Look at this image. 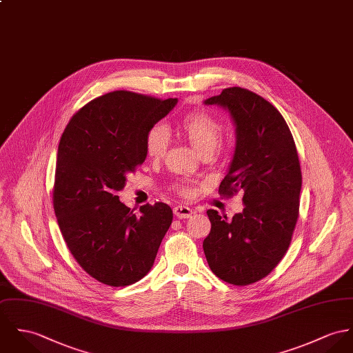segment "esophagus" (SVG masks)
I'll list each match as a JSON object with an SVG mask.
<instances>
[{
    "instance_id": "esophagus-1",
    "label": "esophagus",
    "mask_w": 353,
    "mask_h": 353,
    "mask_svg": "<svg viewBox=\"0 0 353 353\" xmlns=\"http://www.w3.org/2000/svg\"><path fill=\"white\" fill-rule=\"evenodd\" d=\"M174 214L178 217V219H190L192 214H194V212H192L190 208H188V206H183V205H176L175 208H174Z\"/></svg>"
}]
</instances>
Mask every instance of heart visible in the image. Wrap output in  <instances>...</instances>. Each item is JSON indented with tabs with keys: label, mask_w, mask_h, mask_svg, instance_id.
<instances>
[{
	"label": "heart",
	"mask_w": 353,
	"mask_h": 353,
	"mask_svg": "<svg viewBox=\"0 0 353 353\" xmlns=\"http://www.w3.org/2000/svg\"><path fill=\"white\" fill-rule=\"evenodd\" d=\"M176 130L188 139L194 150L201 154H212L223 136V124L210 113L203 110H194L181 117L176 124ZM168 145V136L161 127H154L145 134V151L152 159H161L165 155ZM175 190L182 195H189V189L176 186Z\"/></svg>",
	"instance_id": "b5f03b06"
}]
</instances>
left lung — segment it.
Returning a JSON list of instances; mask_svg holds the SVG:
<instances>
[{
    "mask_svg": "<svg viewBox=\"0 0 353 353\" xmlns=\"http://www.w3.org/2000/svg\"><path fill=\"white\" fill-rule=\"evenodd\" d=\"M205 103L226 108L236 124V150L219 194L243 192L245 208L229 221L208 210L212 229L203 252L220 279L248 286L265 278L289 250L302 186L298 152L283 116L256 93L234 86Z\"/></svg>",
    "mask_w": 353,
    "mask_h": 353,
    "instance_id": "8db88e82",
    "label": "left lung"
}]
</instances>
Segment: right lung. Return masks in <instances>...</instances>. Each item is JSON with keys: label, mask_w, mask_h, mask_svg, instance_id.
<instances>
[{"label": "right lung", "mask_w": 353, "mask_h": 353, "mask_svg": "<svg viewBox=\"0 0 353 353\" xmlns=\"http://www.w3.org/2000/svg\"><path fill=\"white\" fill-rule=\"evenodd\" d=\"M176 101L117 90L92 99L64 128L55 216L71 255L103 285L123 288L147 275L172 221L167 203H147L134 213L116 194L145 161L147 132Z\"/></svg>", "instance_id": "obj_1"}]
</instances>
